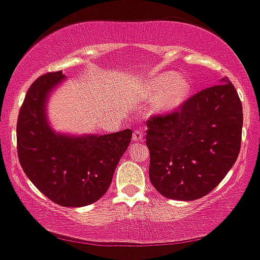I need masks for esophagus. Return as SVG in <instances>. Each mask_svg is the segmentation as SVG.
Here are the masks:
<instances>
[{"label":"esophagus","mask_w":260,"mask_h":260,"mask_svg":"<svg viewBox=\"0 0 260 260\" xmlns=\"http://www.w3.org/2000/svg\"><path fill=\"white\" fill-rule=\"evenodd\" d=\"M132 139H133V141H143V139H144L143 128H137V129H135Z\"/></svg>","instance_id":"obj_1"}]
</instances>
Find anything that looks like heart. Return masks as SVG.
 <instances>
[{
    "label": "heart",
    "instance_id": "1",
    "mask_svg": "<svg viewBox=\"0 0 260 260\" xmlns=\"http://www.w3.org/2000/svg\"><path fill=\"white\" fill-rule=\"evenodd\" d=\"M191 91L188 78L174 73H164L150 83V95L157 98L158 111H171L184 102Z\"/></svg>",
    "mask_w": 260,
    "mask_h": 260
}]
</instances>
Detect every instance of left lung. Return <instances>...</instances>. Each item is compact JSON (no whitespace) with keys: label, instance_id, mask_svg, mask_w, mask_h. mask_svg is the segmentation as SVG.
<instances>
[{"label":"left lung","instance_id":"obj_1","mask_svg":"<svg viewBox=\"0 0 260 260\" xmlns=\"http://www.w3.org/2000/svg\"><path fill=\"white\" fill-rule=\"evenodd\" d=\"M242 103L226 78L146 121L149 178L158 192L191 202L208 195L239 154Z\"/></svg>","mask_w":260,"mask_h":260}]
</instances>
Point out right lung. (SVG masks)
Segmentation results:
<instances>
[{
	"mask_svg": "<svg viewBox=\"0 0 260 260\" xmlns=\"http://www.w3.org/2000/svg\"><path fill=\"white\" fill-rule=\"evenodd\" d=\"M65 78L62 72L39 77L24 96L17 121L21 166L40 192L62 207H85L102 198L111 184L132 131L69 136L47 120L49 92Z\"/></svg>",
	"mask_w": 260,
	"mask_h": 260,
	"instance_id": "1",
	"label": "right lung"
}]
</instances>
